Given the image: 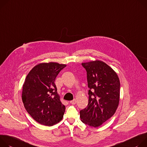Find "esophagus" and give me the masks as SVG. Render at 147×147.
Listing matches in <instances>:
<instances>
[{
  "mask_svg": "<svg viewBox=\"0 0 147 147\" xmlns=\"http://www.w3.org/2000/svg\"><path fill=\"white\" fill-rule=\"evenodd\" d=\"M70 103L72 104V105H75L76 103V100L75 99H74V100L70 101Z\"/></svg>",
  "mask_w": 147,
  "mask_h": 147,
  "instance_id": "34e87169",
  "label": "esophagus"
}]
</instances>
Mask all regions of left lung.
Here are the masks:
<instances>
[{
    "label": "left lung",
    "instance_id": "obj_1",
    "mask_svg": "<svg viewBox=\"0 0 147 147\" xmlns=\"http://www.w3.org/2000/svg\"><path fill=\"white\" fill-rule=\"evenodd\" d=\"M87 72L89 90L86 108L80 111L82 121L97 127L115 113L120 100V83L117 74L100 61L82 63Z\"/></svg>",
    "mask_w": 147,
    "mask_h": 147
}]
</instances>
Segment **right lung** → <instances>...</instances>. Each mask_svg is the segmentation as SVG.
<instances>
[{
  "label": "right lung",
  "instance_id": "add662e5",
  "mask_svg": "<svg viewBox=\"0 0 147 147\" xmlns=\"http://www.w3.org/2000/svg\"><path fill=\"white\" fill-rule=\"evenodd\" d=\"M66 66L55 62L40 63L26 76L22 100L28 113L41 124L51 126L62 119L65 106L60 101L54 82Z\"/></svg>",
  "mask_w": 147,
  "mask_h": 147
}]
</instances>
